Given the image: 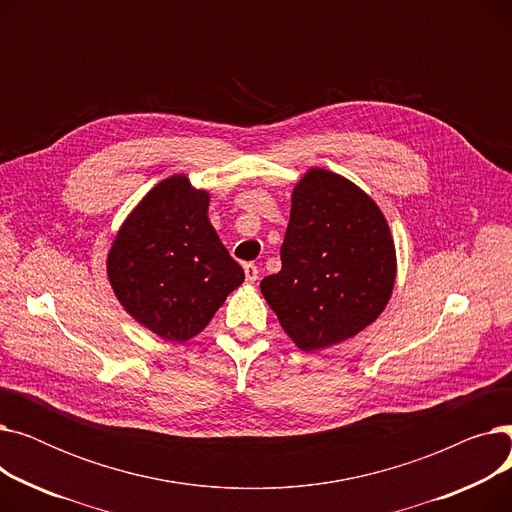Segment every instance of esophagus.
<instances>
[{
    "label": "esophagus",
    "instance_id": "esophagus-1",
    "mask_svg": "<svg viewBox=\"0 0 512 512\" xmlns=\"http://www.w3.org/2000/svg\"><path fill=\"white\" fill-rule=\"evenodd\" d=\"M245 278H247V282H249V284H253V282L259 278L257 265H253V263H247V265H245Z\"/></svg>",
    "mask_w": 512,
    "mask_h": 512
}]
</instances>
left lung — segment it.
<instances>
[{"label":"left lung","mask_w":512,"mask_h":512,"mask_svg":"<svg viewBox=\"0 0 512 512\" xmlns=\"http://www.w3.org/2000/svg\"><path fill=\"white\" fill-rule=\"evenodd\" d=\"M280 257L282 270L259 286L305 353L357 336L392 297L396 249L384 213L330 170L311 168L294 184Z\"/></svg>","instance_id":"8db88e82"}]
</instances>
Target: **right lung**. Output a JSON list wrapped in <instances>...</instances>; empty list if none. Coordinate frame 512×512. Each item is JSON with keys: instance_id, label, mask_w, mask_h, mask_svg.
Instances as JSON below:
<instances>
[{"instance_id": "obj_1", "label": "right lung", "mask_w": 512, "mask_h": 512, "mask_svg": "<svg viewBox=\"0 0 512 512\" xmlns=\"http://www.w3.org/2000/svg\"><path fill=\"white\" fill-rule=\"evenodd\" d=\"M209 193L184 174L155 184L120 226L107 278L120 305L153 334L186 342L245 282L209 218Z\"/></svg>"}]
</instances>
